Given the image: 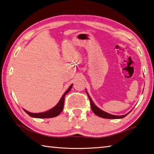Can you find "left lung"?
<instances>
[{"instance_id":"1","label":"left lung","mask_w":154,"mask_h":154,"mask_svg":"<svg viewBox=\"0 0 154 154\" xmlns=\"http://www.w3.org/2000/svg\"><path fill=\"white\" fill-rule=\"evenodd\" d=\"M85 92H86L88 96V98L90 99V105H91V109H92V111L94 113L96 116H98V117H100V118H106V119H120V118H123L124 117H126L128 114L127 113L126 115H124V116H115V115H111V114H109L108 113H106V112L104 111L103 110H101L100 109H99L98 107H97L95 105L94 103H93V101L92 99H91L90 96L88 94V93L87 92V91L85 90Z\"/></svg>"}]
</instances>
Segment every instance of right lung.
Segmentation results:
<instances>
[{
    "mask_svg": "<svg viewBox=\"0 0 154 154\" xmlns=\"http://www.w3.org/2000/svg\"><path fill=\"white\" fill-rule=\"evenodd\" d=\"M72 84L70 85L69 89H68L66 92H64V94L62 95L58 103L57 104V105L54 106V108L49 109V110L45 112H43V113H30V112H28V111L25 110V109H24V111L28 115V116H30V117H32V118H54V117L58 116V115L62 111V110H63L65 95H66V94L69 92L70 90H71V89L72 88Z\"/></svg>",
    "mask_w": 154,
    "mask_h": 154,
    "instance_id": "obj_1",
    "label": "right lung"
}]
</instances>
